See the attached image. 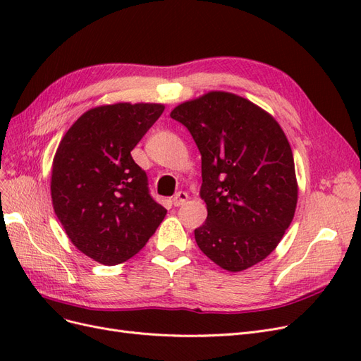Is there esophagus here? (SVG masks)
<instances>
[{"label": "esophagus", "instance_id": "34e87169", "mask_svg": "<svg viewBox=\"0 0 361 361\" xmlns=\"http://www.w3.org/2000/svg\"><path fill=\"white\" fill-rule=\"evenodd\" d=\"M187 200H188V194L185 192V191H179V192H176V194L173 195L171 203H173V206H180Z\"/></svg>", "mask_w": 361, "mask_h": 361}]
</instances>
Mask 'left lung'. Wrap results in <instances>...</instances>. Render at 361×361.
<instances>
[{
    "mask_svg": "<svg viewBox=\"0 0 361 361\" xmlns=\"http://www.w3.org/2000/svg\"><path fill=\"white\" fill-rule=\"evenodd\" d=\"M171 118L202 155L206 221L194 231L203 253L238 272L264 260L292 223L298 187L289 141L267 111L241 96L211 92Z\"/></svg>",
    "mask_w": 361,
    "mask_h": 361,
    "instance_id": "1",
    "label": "left lung"
}]
</instances>
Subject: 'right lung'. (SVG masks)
Here are the masks:
<instances>
[{
	"mask_svg": "<svg viewBox=\"0 0 361 361\" xmlns=\"http://www.w3.org/2000/svg\"><path fill=\"white\" fill-rule=\"evenodd\" d=\"M162 111L161 104L93 108L71 126L54 157V211L72 244L99 264L137 255L167 214L130 157Z\"/></svg>",
	"mask_w": 361,
	"mask_h": 361,
	"instance_id": "right-lung-1",
	"label": "right lung"
}]
</instances>
